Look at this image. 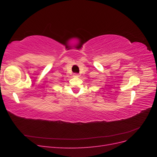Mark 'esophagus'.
Instances as JSON below:
<instances>
[{
  "label": "esophagus",
  "mask_w": 157,
  "mask_h": 157,
  "mask_svg": "<svg viewBox=\"0 0 157 157\" xmlns=\"http://www.w3.org/2000/svg\"><path fill=\"white\" fill-rule=\"evenodd\" d=\"M74 77H78L79 75H78V74H75V75H74Z\"/></svg>",
  "instance_id": "34e87169"
}]
</instances>
